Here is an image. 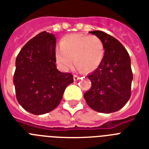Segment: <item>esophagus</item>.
<instances>
[{"label": "esophagus", "mask_w": 149, "mask_h": 149, "mask_svg": "<svg viewBox=\"0 0 149 149\" xmlns=\"http://www.w3.org/2000/svg\"><path fill=\"white\" fill-rule=\"evenodd\" d=\"M73 79H74L75 81H77L78 79H79V77L77 75H74V76H73Z\"/></svg>", "instance_id": "obj_1"}]
</instances>
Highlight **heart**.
I'll use <instances>...</instances> for the list:
<instances>
[{"label":"heart","mask_w":149,"mask_h":149,"mask_svg":"<svg viewBox=\"0 0 149 149\" xmlns=\"http://www.w3.org/2000/svg\"><path fill=\"white\" fill-rule=\"evenodd\" d=\"M105 47L102 40L95 35L70 34L60 41V47L56 49V62L63 70H68L73 60L79 70L93 72L103 60Z\"/></svg>","instance_id":"obj_1"}]
</instances>
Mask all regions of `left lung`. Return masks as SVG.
Listing matches in <instances>:
<instances>
[{"label": "left lung", "mask_w": 149, "mask_h": 149, "mask_svg": "<svg viewBox=\"0 0 149 149\" xmlns=\"http://www.w3.org/2000/svg\"><path fill=\"white\" fill-rule=\"evenodd\" d=\"M89 33L102 40L105 53L99 67L87 76L92 86L83 96L87 105L96 112H116L131 96V59L123 44L113 37L100 31Z\"/></svg>", "instance_id": "8db88e82"}]
</instances>
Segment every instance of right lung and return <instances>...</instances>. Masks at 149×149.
Masks as SVG:
<instances>
[{
	"label": "right lung",
	"mask_w": 149,
	"mask_h": 149,
	"mask_svg": "<svg viewBox=\"0 0 149 149\" xmlns=\"http://www.w3.org/2000/svg\"><path fill=\"white\" fill-rule=\"evenodd\" d=\"M55 51L56 37L43 31L30 40L16 59V97L32 114L43 115L56 108L67 86L73 82L71 73L57 70Z\"/></svg>",
	"instance_id": "1"
}]
</instances>
